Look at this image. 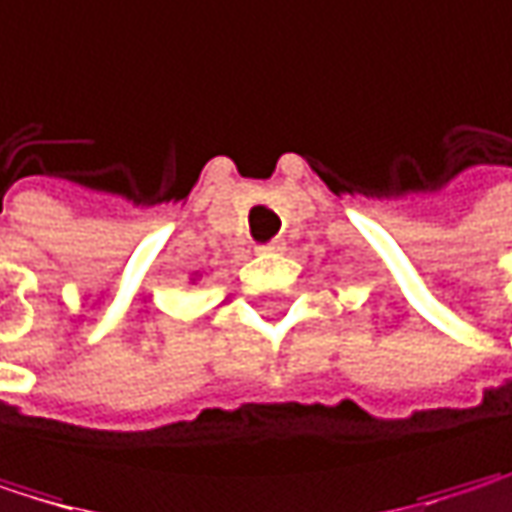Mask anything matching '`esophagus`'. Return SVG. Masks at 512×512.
Returning <instances> with one entry per match:
<instances>
[{"label":"esophagus","instance_id":"34e87169","mask_svg":"<svg viewBox=\"0 0 512 512\" xmlns=\"http://www.w3.org/2000/svg\"><path fill=\"white\" fill-rule=\"evenodd\" d=\"M283 250H286V241H280V238H277V241H271V244H262V247H259V253H265V256H271V253H283Z\"/></svg>","mask_w":512,"mask_h":512}]
</instances>
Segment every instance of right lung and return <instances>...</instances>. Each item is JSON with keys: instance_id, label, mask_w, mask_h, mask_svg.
<instances>
[{"instance_id": "1", "label": "right lung", "mask_w": 512, "mask_h": 512, "mask_svg": "<svg viewBox=\"0 0 512 512\" xmlns=\"http://www.w3.org/2000/svg\"><path fill=\"white\" fill-rule=\"evenodd\" d=\"M188 280H191V283H197V280H200V271H194V274H191Z\"/></svg>"}]
</instances>
